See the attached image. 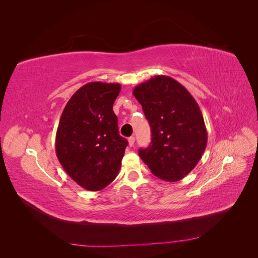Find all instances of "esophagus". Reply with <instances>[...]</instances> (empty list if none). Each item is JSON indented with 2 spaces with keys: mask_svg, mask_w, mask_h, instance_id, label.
Segmentation results:
<instances>
[{
  "mask_svg": "<svg viewBox=\"0 0 258 258\" xmlns=\"http://www.w3.org/2000/svg\"><path fill=\"white\" fill-rule=\"evenodd\" d=\"M135 141H136V138H135V137H130V138L128 139L129 146H134V145H135Z\"/></svg>",
  "mask_w": 258,
  "mask_h": 258,
  "instance_id": "1",
  "label": "esophagus"
}]
</instances>
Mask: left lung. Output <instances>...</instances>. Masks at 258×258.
I'll list each match as a JSON object with an SVG mask.
<instances>
[{
    "label": "left lung",
    "instance_id": "8db88e82",
    "mask_svg": "<svg viewBox=\"0 0 258 258\" xmlns=\"http://www.w3.org/2000/svg\"><path fill=\"white\" fill-rule=\"evenodd\" d=\"M152 129V142L139 155L152 173L177 182L197 166L204 155L208 132L198 103L183 85L156 75L134 89Z\"/></svg>",
    "mask_w": 258,
    "mask_h": 258
}]
</instances>
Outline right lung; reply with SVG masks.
Returning <instances> with one entry per match:
<instances>
[{"instance_id":"right-lung-1","label":"right lung","mask_w":258,"mask_h":258,"mask_svg":"<svg viewBox=\"0 0 258 258\" xmlns=\"http://www.w3.org/2000/svg\"><path fill=\"white\" fill-rule=\"evenodd\" d=\"M119 84L91 82L69 100L56 134L61 166L83 188L103 189L118 174L128 141L119 136L113 104Z\"/></svg>"}]
</instances>
